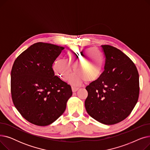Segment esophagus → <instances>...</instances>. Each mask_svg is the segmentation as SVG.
Instances as JSON below:
<instances>
[{
	"label": "esophagus",
	"instance_id": "esophagus-1",
	"mask_svg": "<svg viewBox=\"0 0 150 150\" xmlns=\"http://www.w3.org/2000/svg\"><path fill=\"white\" fill-rule=\"evenodd\" d=\"M78 88H76V87H74V86H72V92H76L78 90Z\"/></svg>",
	"mask_w": 150,
	"mask_h": 150
}]
</instances>
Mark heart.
<instances>
[{
	"instance_id": "obj_1",
	"label": "heart",
	"mask_w": 150,
	"mask_h": 150,
	"mask_svg": "<svg viewBox=\"0 0 150 150\" xmlns=\"http://www.w3.org/2000/svg\"><path fill=\"white\" fill-rule=\"evenodd\" d=\"M104 66V55L98 49L73 47L66 52L64 59L54 62L53 70L62 80L66 81L72 73V67L76 74L70 77L69 82L78 86L84 80L91 82L98 79L103 72Z\"/></svg>"
}]
</instances>
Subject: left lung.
I'll return each instance as SVG.
<instances>
[{
  "mask_svg": "<svg viewBox=\"0 0 150 150\" xmlns=\"http://www.w3.org/2000/svg\"><path fill=\"white\" fill-rule=\"evenodd\" d=\"M106 57L104 72L86 87L84 105L93 119L105 125L125 119L136 106L139 94V76L134 62L121 50L101 45Z\"/></svg>",
  "mask_w": 150,
  "mask_h": 150,
  "instance_id": "left-lung-1",
  "label": "left lung"
}]
</instances>
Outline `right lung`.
I'll use <instances>...</instances> for the list:
<instances>
[{
  "label": "right lung",
  "instance_id": "obj_1",
  "mask_svg": "<svg viewBox=\"0 0 150 150\" xmlns=\"http://www.w3.org/2000/svg\"><path fill=\"white\" fill-rule=\"evenodd\" d=\"M64 48L37 42L16 59L11 72L13 103L21 115L38 126L57 120L72 96L70 86L55 76L54 61Z\"/></svg>",
  "mask_w": 150,
  "mask_h": 150
}]
</instances>
